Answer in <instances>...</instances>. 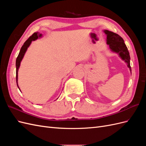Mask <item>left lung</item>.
<instances>
[{
  "instance_id": "1",
  "label": "left lung",
  "mask_w": 146,
  "mask_h": 146,
  "mask_svg": "<svg viewBox=\"0 0 146 146\" xmlns=\"http://www.w3.org/2000/svg\"><path fill=\"white\" fill-rule=\"evenodd\" d=\"M104 32L107 36V44L109 46V48L111 52L117 54L119 56L127 63V67L129 68L131 74L130 67V56L129 52L125 44L123 39L119 35L113 33L111 31L104 30Z\"/></svg>"
}]
</instances>
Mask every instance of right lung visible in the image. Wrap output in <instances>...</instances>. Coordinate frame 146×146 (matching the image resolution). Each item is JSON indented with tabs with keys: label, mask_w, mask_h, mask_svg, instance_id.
I'll use <instances>...</instances> for the list:
<instances>
[{
	"label": "right lung",
	"mask_w": 146,
	"mask_h": 146,
	"mask_svg": "<svg viewBox=\"0 0 146 146\" xmlns=\"http://www.w3.org/2000/svg\"><path fill=\"white\" fill-rule=\"evenodd\" d=\"M42 36V35L41 33H39V32H36L34 33L32 36H31L27 41H26L24 45L22 46L21 50H20V52H19V54L18 55V56H17V58H16V83H17V87H18V88L19 89L20 91L21 92L20 88L19 87V85H18V82H17V81H18V70L19 69V67H20V65H21V62L22 61V60H23L24 56V55L25 54L26 51H27L28 47L30 46L31 43H32V42L33 41H35L36 40V39L40 38Z\"/></svg>",
	"instance_id": "add662e5"
}]
</instances>
